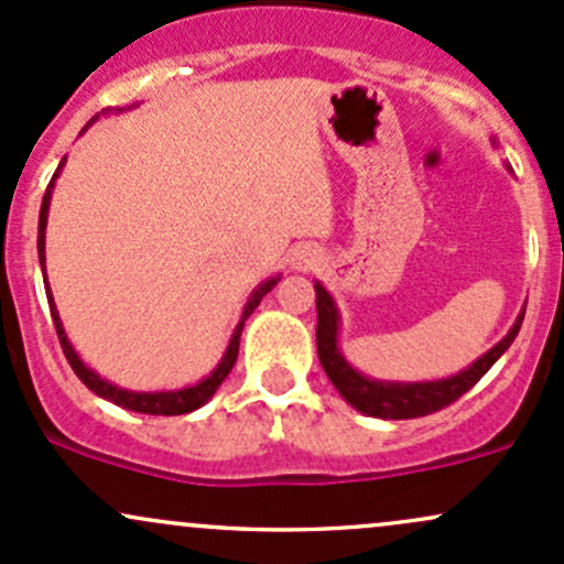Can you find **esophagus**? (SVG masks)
<instances>
[{"mask_svg":"<svg viewBox=\"0 0 564 564\" xmlns=\"http://www.w3.org/2000/svg\"><path fill=\"white\" fill-rule=\"evenodd\" d=\"M292 264L296 270H313L315 264H318V251L313 249V246H300L292 253Z\"/></svg>","mask_w":564,"mask_h":564,"instance_id":"1","label":"esophagus"}]
</instances>
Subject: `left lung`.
<instances>
[{"instance_id":"1","label":"left lung","mask_w":564,"mask_h":564,"mask_svg":"<svg viewBox=\"0 0 564 564\" xmlns=\"http://www.w3.org/2000/svg\"><path fill=\"white\" fill-rule=\"evenodd\" d=\"M315 307H318V326H315V339H318V358L324 372L329 375L343 399L350 406H356L358 412L372 414V417L382 420H412V417H425L444 406H449L453 401L460 399L463 393H468L476 382L481 380L495 361L503 356V350L513 343V337L519 334L524 313L519 315L513 329L495 345L492 350H487L479 361H474L466 372L449 377V380H436V382H414V386H399V382H377L367 380L350 369L345 364L343 352L337 350V311H334V302L329 292H326L321 283H315Z\"/></svg>"}]
</instances>
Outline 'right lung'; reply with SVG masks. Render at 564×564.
<instances>
[{
    "label": "right lung",
    "instance_id": "1",
    "mask_svg": "<svg viewBox=\"0 0 564 564\" xmlns=\"http://www.w3.org/2000/svg\"><path fill=\"white\" fill-rule=\"evenodd\" d=\"M96 120V117H93ZM61 165H64V160H61ZM58 165V171H61ZM58 171L53 173L51 184H47L45 189V197H42V212H40V240H36V251H40V262H42V272H45V227H47V208H51V195H53V184H55V176H58ZM278 283V278H270V281H264L262 286L257 289V292L251 294L249 305H246L243 311V318H240L238 329H235L232 339H230V348H227L225 358H221V364L216 367V372L212 377H206L203 382H197V386L192 388H184V391H173V393H133V391H122V388H115L111 382L101 380L96 372H90L88 367H85L83 361L77 358V352L69 345V339H66L64 334V326H61V318H58V311H55L53 305V296H51V289H47V302H51V315H53V324H55V334H58V343H61V350H64L66 361L72 364L74 375L79 377V380L85 382V386L90 388L93 393L101 395V399L111 401V404L117 406H126V410H133V412H141V414H187L192 410H197V406L206 404L208 399L216 393V388L221 386V380H225L227 375H230L235 358H238V345H240V332H243V324L246 318L253 313V307L262 302V296L270 292L272 286Z\"/></svg>",
    "mask_w": 564,
    "mask_h": 564
}]
</instances>
